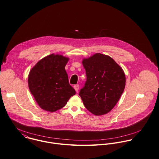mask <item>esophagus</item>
Here are the masks:
<instances>
[{
	"instance_id": "esophagus-1",
	"label": "esophagus",
	"mask_w": 159,
	"mask_h": 159,
	"mask_svg": "<svg viewBox=\"0 0 159 159\" xmlns=\"http://www.w3.org/2000/svg\"><path fill=\"white\" fill-rule=\"evenodd\" d=\"M74 89H75L76 91H77L79 90V85H78V84L75 85L74 86Z\"/></svg>"
}]
</instances>
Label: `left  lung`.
<instances>
[{"label":"left lung","mask_w":159,"mask_h":159,"mask_svg":"<svg viewBox=\"0 0 159 159\" xmlns=\"http://www.w3.org/2000/svg\"><path fill=\"white\" fill-rule=\"evenodd\" d=\"M87 81L79 92L86 108L96 116L110 112L125 86L122 68L108 55L97 53L82 60Z\"/></svg>","instance_id":"8db88e82"}]
</instances>
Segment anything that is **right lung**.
Listing matches in <instances>:
<instances>
[{
    "mask_svg": "<svg viewBox=\"0 0 159 159\" xmlns=\"http://www.w3.org/2000/svg\"><path fill=\"white\" fill-rule=\"evenodd\" d=\"M68 61V57L52 53L40 60L30 71L29 88L45 111L55 112L63 108L75 94L65 68Z\"/></svg>",
    "mask_w": 159,
    "mask_h": 159,
    "instance_id": "obj_1",
    "label": "right lung"
}]
</instances>
